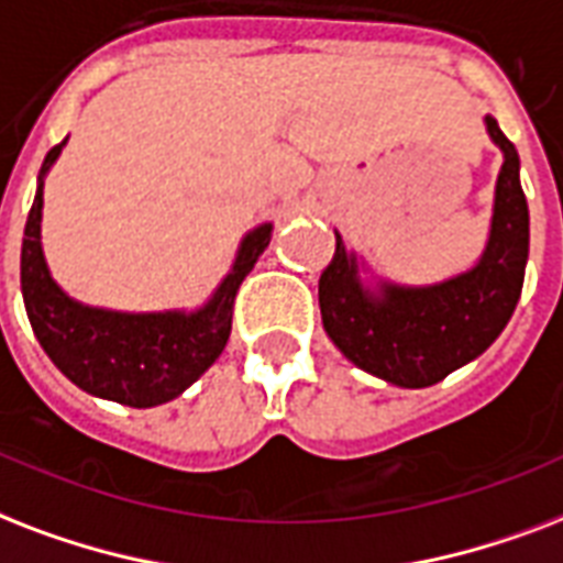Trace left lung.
<instances>
[{
  "label": "left lung",
  "mask_w": 563,
  "mask_h": 563,
  "mask_svg": "<svg viewBox=\"0 0 563 563\" xmlns=\"http://www.w3.org/2000/svg\"><path fill=\"white\" fill-rule=\"evenodd\" d=\"M487 132L505 152L496 181L494 229L476 269L443 285L387 287L376 299L361 287L355 261L334 234V255L320 276L322 325L338 350L399 387L438 385L478 358L511 320L529 258V205L520 185V155L487 117Z\"/></svg>",
  "instance_id": "left-lung-1"
}]
</instances>
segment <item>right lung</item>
<instances>
[{
	"instance_id": "1",
	"label": "right lung",
	"mask_w": 563,
	"mask_h": 563,
	"mask_svg": "<svg viewBox=\"0 0 563 563\" xmlns=\"http://www.w3.org/2000/svg\"><path fill=\"white\" fill-rule=\"evenodd\" d=\"M60 146L64 143L52 146L41 173L52 167ZM41 208L43 187H37L25 220L20 282L25 313L46 355L73 385L102 399L132 408H152L176 399L225 350L238 287L267 250L273 225L267 222L246 234L234 269L202 311L117 313L73 302L52 282L41 252Z\"/></svg>"
}]
</instances>
